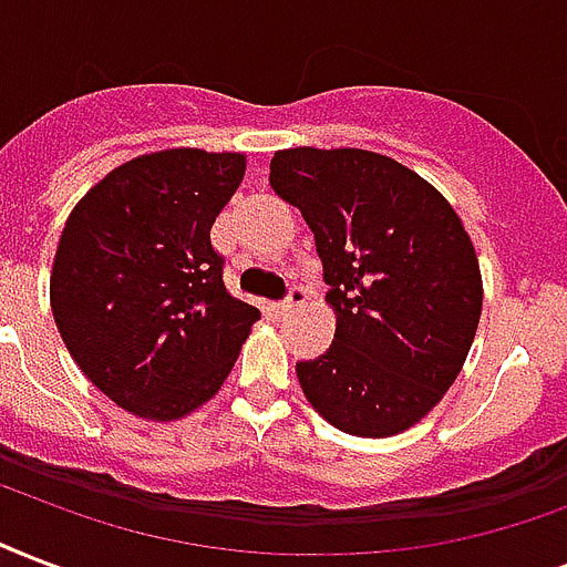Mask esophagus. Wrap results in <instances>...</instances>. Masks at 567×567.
Listing matches in <instances>:
<instances>
[{
  "label": "esophagus",
  "instance_id": "esophagus-1",
  "mask_svg": "<svg viewBox=\"0 0 567 567\" xmlns=\"http://www.w3.org/2000/svg\"><path fill=\"white\" fill-rule=\"evenodd\" d=\"M306 302V288H300V285H293L291 291H288V297H285L282 302H279V315H288L293 312L297 306H302Z\"/></svg>",
  "mask_w": 567,
  "mask_h": 567
}]
</instances>
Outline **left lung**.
Listing matches in <instances>:
<instances>
[{
    "label": "left lung",
    "instance_id": "8db88e82",
    "mask_svg": "<svg viewBox=\"0 0 567 567\" xmlns=\"http://www.w3.org/2000/svg\"><path fill=\"white\" fill-rule=\"evenodd\" d=\"M270 187L300 207L330 285L336 336L297 362L330 425L392 437L437 408L482 318V270L461 216L399 159L362 148H288Z\"/></svg>",
    "mask_w": 567,
    "mask_h": 567
}]
</instances>
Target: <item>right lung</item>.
<instances>
[{"label":"right lung","mask_w":567,"mask_h":567,"mask_svg":"<svg viewBox=\"0 0 567 567\" xmlns=\"http://www.w3.org/2000/svg\"><path fill=\"white\" fill-rule=\"evenodd\" d=\"M244 154L168 148L97 181L64 223L50 306L82 374L121 410L189 416L219 392L261 312L223 282L210 226Z\"/></svg>","instance_id":"right-lung-1"}]
</instances>
